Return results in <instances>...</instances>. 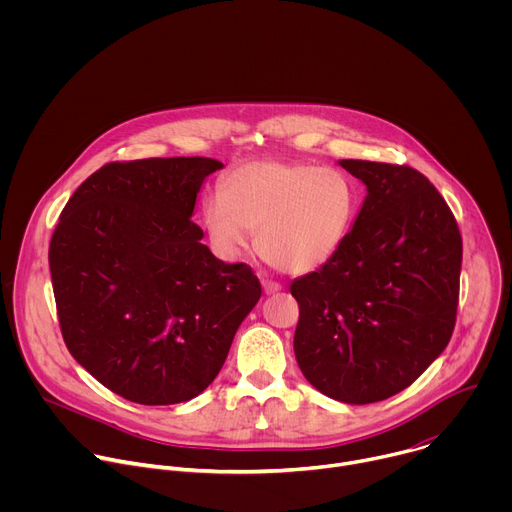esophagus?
<instances>
[{"label": "esophagus", "instance_id": "obj_1", "mask_svg": "<svg viewBox=\"0 0 512 512\" xmlns=\"http://www.w3.org/2000/svg\"><path fill=\"white\" fill-rule=\"evenodd\" d=\"M261 285H263V291L267 296H271V294H275V291H279L281 289V285L279 283H275V281H271V279H263L261 281Z\"/></svg>", "mask_w": 512, "mask_h": 512}]
</instances>
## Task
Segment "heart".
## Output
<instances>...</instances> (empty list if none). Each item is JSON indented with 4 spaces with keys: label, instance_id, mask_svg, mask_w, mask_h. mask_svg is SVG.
Listing matches in <instances>:
<instances>
[{
    "label": "heart",
    "instance_id": "heart-1",
    "mask_svg": "<svg viewBox=\"0 0 512 512\" xmlns=\"http://www.w3.org/2000/svg\"><path fill=\"white\" fill-rule=\"evenodd\" d=\"M202 221L212 245L237 257L257 233V251L273 267L308 273L334 257L358 210L354 182L340 170L312 164L257 162L221 182Z\"/></svg>",
    "mask_w": 512,
    "mask_h": 512
}]
</instances>
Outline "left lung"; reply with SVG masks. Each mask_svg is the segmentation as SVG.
Returning a JSON list of instances; mask_svg holds the SVG:
<instances>
[{"label":"left lung","mask_w":512,"mask_h":512,"mask_svg":"<svg viewBox=\"0 0 512 512\" xmlns=\"http://www.w3.org/2000/svg\"><path fill=\"white\" fill-rule=\"evenodd\" d=\"M367 186L354 227L318 271L291 281L294 350L324 395L367 405L407 389L448 346L458 312L462 235L415 168L338 162Z\"/></svg>","instance_id":"obj_1"}]
</instances>
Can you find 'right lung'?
<instances>
[{
	"label": "right lung",
	"mask_w": 512,
	"mask_h": 512,
	"mask_svg": "<svg viewBox=\"0 0 512 512\" xmlns=\"http://www.w3.org/2000/svg\"><path fill=\"white\" fill-rule=\"evenodd\" d=\"M212 158L111 162L62 208L48 261L68 352L141 405L200 395L261 298L247 263L216 259L192 221Z\"/></svg>",
	"instance_id": "1"
}]
</instances>
